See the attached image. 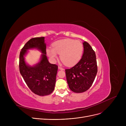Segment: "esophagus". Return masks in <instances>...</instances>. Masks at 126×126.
<instances>
[{
    "label": "esophagus",
    "instance_id": "1",
    "mask_svg": "<svg viewBox=\"0 0 126 126\" xmlns=\"http://www.w3.org/2000/svg\"><path fill=\"white\" fill-rule=\"evenodd\" d=\"M58 68H59V69L60 70H64V69L63 67H61V66H59V67H58Z\"/></svg>",
    "mask_w": 126,
    "mask_h": 126
}]
</instances>
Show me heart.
Instances as JSON below:
<instances>
[{
  "mask_svg": "<svg viewBox=\"0 0 126 126\" xmlns=\"http://www.w3.org/2000/svg\"><path fill=\"white\" fill-rule=\"evenodd\" d=\"M84 47L79 40L65 39L58 40L52 44V48L46 49V53L52 61H56L58 54L60 55L62 62L67 66H73L80 60Z\"/></svg>",
  "mask_w": 126,
  "mask_h": 126,
  "instance_id": "heart-1",
  "label": "heart"
}]
</instances>
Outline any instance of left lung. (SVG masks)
I'll list each match as a JSON object with an SVG mask.
<instances>
[{
	"label": "left lung",
	"instance_id": "8db88e82",
	"mask_svg": "<svg viewBox=\"0 0 126 126\" xmlns=\"http://www.w3.org/2000/svg\"><path fill=\"white\" fill-rule=\"evenodd\" d=\"M82 57L74 67L65 69L66 80L70 89L76 93L87 91L93 83L97 67L95 52L87 42L83 43Z\"/></svg>",
	"mask_w": 126,
	"mask_h": 126
}]
</instances>
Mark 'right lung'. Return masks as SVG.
Wrapping results in <instances>:
<instances>
[{"instance_id": "add662e5", "label": "right lung", "mask_w": 126, "mask_h": 126, "mask_svg": "<svg viewBox=\"0 0 126 126\" xmlns=\"http://www.w3.org/2000/svg\"><path fill=\"white\" fill-rule=\"evenodd\" d=\"M44 37L32 38L20 53L19 70L26 84L32 92L40 96L49 95L55 89L58 67L50 64L46 56ZM36 49L43 54L39 61L32 66L26 62L25 56L29 49Z\"/></svg>"}]
</instances>
